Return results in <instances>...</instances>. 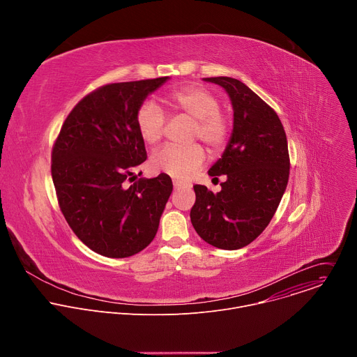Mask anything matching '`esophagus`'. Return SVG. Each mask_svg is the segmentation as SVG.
Instances as JSON below:
<instances>
[{"instance_id": "34e87169", "label": "esophagus", "mask_w": 357, "mask_h": 357, "mask_svg": "<svg viewBox=\"0 0 357 357\" xmlns=\"http://www.w3.org/2000/svg\"><path fill=\"white\" fill-rule=\"evenodd\" d=\"M181 188H185V183H182V182H179V181H174V189L178 190V189H181Z\"/></svg>"}]
</instances>
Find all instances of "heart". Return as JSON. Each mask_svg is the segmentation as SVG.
Masks as SVG:
<instances>
[{
	"label": "heart",
	"mask_w": 357,
	"mask_h": 357,
	"mask_svg": "<svg viewBox=\"0 0 357 357\" xmlns=\"http://www.w3.org/2000/svg\"><path fill=\"white\" fill-rule=\"evenodd\" d=\"M174 110L196 119L193 137L200 138L211 149H222L229 138V120L220 112L219 97L206 87L185 86L168 96ZM167 116L154 100H146L138 107L135 126L141 139L148 145L158 144L165 131ZM205 161V151L199 144L189 146L165 145L151 157V168L176 179L188 178Z\"/></svg>",
	"instance_id": "heart-1"
}]
</instances>
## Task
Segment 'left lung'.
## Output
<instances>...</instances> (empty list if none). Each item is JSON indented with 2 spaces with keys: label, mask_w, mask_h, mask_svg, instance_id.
I'll return each mask as SVG.
<instances>
[{
  "label": "left lung",
  "mask_w": 357,
  "mask_h": 357,
  "mask_svg": "<svg viewBox=\"0 0 357 357\" xmlns=\"http://www.w3.org/2000/svg\"><path fill=\"white\" fill-rule=\"evenodd\" d=\"M222 86L233 106V131L222 158L209 169L225 175L213 193L195 185L190 222L206 243L237 250L256 240L271 222L289 176L288 142L277 113L243 82L205 77Z\"/></svg>",
  "instance_id": "left-lung-1"
}]
</instances>
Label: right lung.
<instances>
[{"label":"right lung","mask_w":357,"mask_h":357,"mask_svg":"<svg viewBox=\"0 0 357 357\" xmlns=\"http://www.w3.org/2000/svg\"><path fill=\"white\" fill-rule=\"evenodd\" d=\"M168 79L98 87L73 107L54 144L50 169L61 211L73 233L105 257L134 256L154 240L172 193L167 174L137 181L134 174L146 160L137 110Z\"/></svg>","instance_id":"obj_1"}]
</instances>
